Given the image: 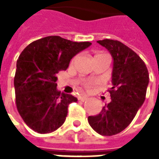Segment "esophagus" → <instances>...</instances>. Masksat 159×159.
Wrapping results in <instances>:
<instances>
[{"label":"esophagus","mask_w":159,"mask_h":159,"mask_svg":"<svg viewBox=\"0 0 159 159\" xmlns=\"http://www.w3.org/2000/svg\"><path fill=\"white\" fill-rule=\"evenodd\" d=\"M89 98L87 96H80L79 98H78V100H81V101H83V102H84V101H86L87 100H88Z\"/></svg>","instance_id":"esophagus-1"}]
</instances>
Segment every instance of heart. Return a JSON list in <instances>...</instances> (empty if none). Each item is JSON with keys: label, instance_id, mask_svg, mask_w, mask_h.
<instances>
[{"label": "heart", "instance_id": "heart-1", "mask_svg": "<svg viewBox=\"0 0 159 159\" xmlns=\"http://www.w3.org/2000/svg\"><path fill=\"white\" fill-rule=\"evenodd\" d=\"M102 54H105V53H103V52H100V53H98V54H96V55H95V56L102 55ZM94 84H95V83H93V82H88V83H87L86 84H85V88H86V89L88 90L92 89L93 87H94Z\"/></svg>", "mask_w": 159, "mask_h": 159}]
</instances>
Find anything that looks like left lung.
<instances>
[{
	"mask_svg": "<svg viewBox=\"0 0 159 159\" xmlns=\"http://www.w3.org/2000/svg\"><path fill=\"white\" fill-rule=\"evenodd\" d=\"M97 42L105 47L113 59L112 87L109 90L110 103L88 120L97 133L111 136L125 129L143 105L149 74L140 56L119 41L105 39Z\"/></svg>",
	"mask_w": 159,
	"mask_h": 159,
	"instance_id": "obj_1",
	"label": "left lung"
}]
</instances>
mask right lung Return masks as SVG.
Segmentation results:
<instances>
[{"instance_id": "obj_1", "label": "right lung", "mask_w": 159, "mask_h": 159, "mask_svg": "<svg viewBox=\"0 0 159 159\" xmlns=\"http://www.w3.org/2000/svg\"><path fill=\"white\" fill-rule=\"evenodd\" d=\"M91 44L51 36L31 42L21 52L14 76L16 106L31 129L51 133L65 123L68 106L77 99L58 91L57 74Z\"/></svg>"}]
</instances>
